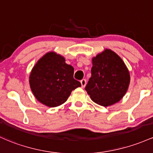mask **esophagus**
I'll list each match as a JSON object with an SVG mask.
<instances>
[{"instance_id":"obj_1","label":"esophagus","mask_w":153,"mask_h":153,"mask_svg":"<svg viewBox=\"0 0 153 153\" xmlns=\"http://www.w3.org/2000/svg\"><path fill=\"white\" fill-rule=\"evenodd\" d=\"M80 84H81V87L82 88H84L85 86V84H86V80L85 79H83L80 80Z\"/></svg>"}]
</instances>
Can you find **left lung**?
<instances>
[{"label": "left lung", "mask_w": 153, "mask_h": 153, "mask_svg": "<svg viewBox=\"0 0 153 153\" xmlns=\"http://www.w3.org/2000/svg\"><path fill=\"white\" fill-rule=\"evenodd\" d=\"M130 79L123 59L115 51L106 48L92 58L91 77L85 89L95 103L111 106L126 94Z\"/></svg>", "instance_id": "left-lung-1"}]
</instances>
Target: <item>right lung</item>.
Returning <instances> with one entry per match:
<instances>
[{
	"instance_id": "add662e5",
	"label": "right lung",
	"mask_w": 153,
	"mask_h": 153,
	"mask_svg": "<svg viewBox=\"0 0 153 153\" xmlns=\"http://www.w3.org/2000/svg\"><path fill=\"white\" fill-rule=\"evenodd\" d=\"M74 68L54 51L43 55L34 65L29 77L32 92L38 102L49 107L67 101L72 91L81 86L73 78Z\"/></svg>"
}]
</instances>
